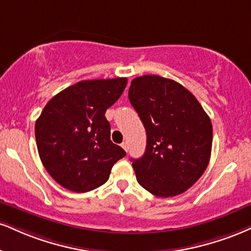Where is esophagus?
Listing matches in <instances>:
<instances>
[{
    "label": "esophagus",
    "mask_w": 251,
    "mask_h": 251,
    "mask_svg": "<svg viewBox=\"0 0 251 251\" xmlns=\"http://www.w3.org/2000/svg\"><path fill=\"white\" fill-rule=\"evenodd\" d=\"M122 147L125 151H127V149H128V144H127V141H124V143L122 144Z\"/></svg>",
    "instance_id": "34e87169"
}]
</instances>
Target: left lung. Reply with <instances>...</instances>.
<instances>
[{
	"mask_svg": "<svg viewBox=\"0 0 251 251\" xmlns=\"http://www.w3.org/2000/svg\"><path fill=\"white\" fill-rule=\"evenodd\" d=\"M128 99L147 134L144 155L131 159L139 185L159 198L186 192L209 164L208 114L185 86L156 75L134 78Z\"/></svg>",
	"mask_w": 251,
	"mask_h": 251,
	"instance_id": "8db88e82",
	"label": "left lung"
}]
</instances>
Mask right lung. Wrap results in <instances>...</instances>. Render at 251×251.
<instances>
[{
    "label": "right lung",
    "mask_w": 251,
    "mask_h": 251,
    "mask_svg": "<svg viewBox=\"0 0 251 251\" xmlns=\"http://www.w3.org/2000/svg\"><path fill=\"white\" fill-rule=\"evenodd\" d=\"M127 85V78L81 80L51 98L35 124L39 158L56 182L85 193L110 177L126 155L110 139L105 112Z\"/></svg>",
    "instance_id": "right-lung-1"
}]
</instances>
